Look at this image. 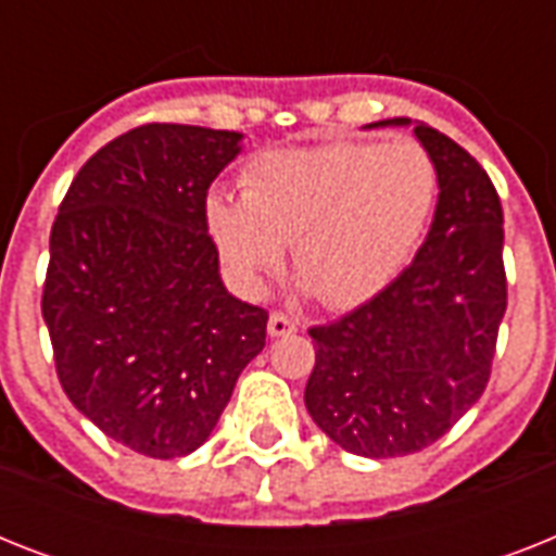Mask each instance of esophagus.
<instances>
[{"mask_svg": "<svg viewBox=\"0 0 556 556\" xmlns=\"http://www.w3.org/2000/svg\"><path fill=\"white\" fill-rule=\"evenodd\" d=\"M296 331V323L291 320V317H286V314L274 312L268 317V334L270 338H288V334H294Z\"/></svg>", "mask_w": 556, "mask_h": 556, "instance_id": "esophagus-1", "label": "esophagus"}]
</instances>
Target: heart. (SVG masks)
Masks as SVG:
<instances>
[{
    "label": "heart",
    "mask_w": 556,
    "mask_h": 556,
    "mask_svg": "<svg viewBox=\"0 0 556 556\" xmlns=\"http://www.w3.org/2000/svg\"><path fill=\"white\" fill-rule=\"evenodd\" d=\"M435 195L439 176L421 143L331 141L256 155L242 173V195L210 192L204 222L248 294L265 291L291 242L300 288L346 312L404 270Z\"/></svg>",
    "instance_id": "1"
}]
</instances>
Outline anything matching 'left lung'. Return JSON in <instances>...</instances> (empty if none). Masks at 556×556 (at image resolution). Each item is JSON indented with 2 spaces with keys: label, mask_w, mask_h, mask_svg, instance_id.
<instances>
[{
  "label": "left lung",
  "mask_w": 556,
  "mask_h": 556,
  "mask_svg": "<svg viewBox=\"0 0 556 556\" xmlns=\"http://www.w3.org/2000/svg\"><path fill=\"white\" fill-rule=\"evenodd\" d=\"M413 126L439 176L430 233L369 303L308 329L314 371L305 406L349 453L409 456L439 441L482 397L508 305L502 204L479 161L439 129Z\"/></svg>",
  "instance_id": "1"
}]
</instances>
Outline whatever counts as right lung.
I'll return each mask as SVG.
<instances>
[{"label": "right lung", "instance_id": "add662e5", "mask_svg": "<svg viewBox=\"0 0 556 556\" xmlns=\"http://www.w3.org/2000/svg\"><path fill=\"white\" fill-rule=\"evenodd\" d=\"M242 132L147 124L80 167L51 227L42 320L65 395L150 458L210 439L268 312L227 294L204 201Z\"/></svg>", "mask_w": 556, "mask_h": 556}]
</instances>
